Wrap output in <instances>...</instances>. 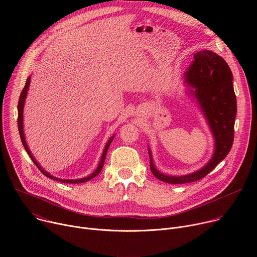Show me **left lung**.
<instances>
[{
  "label": "left lung",
  "mask_w": 257,
  "mask_h": 257,
  "mask_svg": "<svg viewBox=\"0 0 257 257\" xmlns=\"http://www.w3.org/2000/svg\"><path fill=\"white\" fill-rule=\"evenodd\" d=\"M185 73V81L194 88L195 95L215 139V151L209 163L201 170L186 176H168L159 172L150 155L151 171L159 180L170 184H185L204 178L230 153L234 141L237 100L233 87L232 71L227 62L210 51L196 53Z\"/></svg>",
  "instance_id": "8db88e82"
}]
</instances>
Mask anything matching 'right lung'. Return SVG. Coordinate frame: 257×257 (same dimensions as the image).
<instances>
[{
  "label": "right lung",
  "mask_w": 257,
  "mask_h": 257,
  "mask_svg": "<svg viewBox=\"0 0 257 257\" xmlns=\"http://www.w3.org/2000/svg\"><path fill=\"white\" fill-rule=\"evenodd\" d=\"M29 83H30V77L27 78L26 83H25V86H24V88L22 89L21 94H20V96H19V101H18V121H17V122H18V130H19V134H20V138H21L22 144H23V146H24L25 151L27 152L28 156L30 157V159H31L32 162L34 163V165H35L36 167H38V168L41 170V172H42L43 174H45L47 177H49V178H51V179H54V180H57V181L64 182V183H71V184H76V183H77V184H78V183H84V182H87L88 180L94 178L96 175H98V173L101 171V169H102V167H103V163H104V160H105V156H106L107 149H108L109 144H111V142L113 141L115 135L112 136L111 138L108 139L107 143H106L105 146H104V150H103V153H102L100 162H99V164H98V167L96 168V170H95L90 176H88V177H86V178H82V179H77V180H61V179H57V178L51 176L49 173H47L46 171H44V170L41 168V166L38 164V162H36V161L34 160V158L32 157L31 153L29 152V150H28V148H27V144H26V142H25V138H24V134H23V105H24L25 97H26L27 90H28V87H29Z\"/></svg>",
  "instance_id": "obj_1"
}]
</instances>
